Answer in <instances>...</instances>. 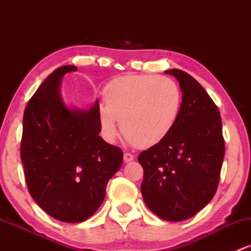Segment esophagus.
Listing matches in <instances>:
<instances>
[{"label":"esophagus","mask_w":251,"mask_h":251,"mask_svg":"<svg viewBox=\"0 0 251 251\" xmlns=\"http://www.w3.org/2000/svg\"><path fill=\"white\" fill-rule=\"evenodd\" d=\"M133 159H134V155L133 154L127 153V152H126V153H124V160H125V163L132 162V160H133Z\"/></svg>","instance_id":"obj_1"}]
</instances>
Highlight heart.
Segmentation results:
<instances>
[{
    "label": "heart",
    "instance_id": "1",
    "mask_svg": "<svg viewBox=\"0 0 251 251\" xmlns=\"http://www.w3.org/2000/svg\"><path fill=\"white\" fill-rule=\"evenodd\" d=\"M105 106L98 109L100 131L113 142L117 123L132 145L149 149L162 143L177 123L181 92L166 76L124 75L113 79L102 91Z\"/></svg>",
    "mask_w": 251,
    "mask_h": 251
}]
</instances>
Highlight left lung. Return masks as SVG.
<instances>
[{
  "label": "left lung",
  "mask_w": 251,
  "mask_h": 251,
  "mask_svg": "<svg viewBox=\"0 0 251 251\" xmlns=\"http://www.w3.org/2000/svg\"><path fill=\"white\" fill-rule=\"evenodd\" d=\"M165 73L179 81V116L162 143L138 155L144 169L140 190L153 214L180 222L200 212L215 196L226 146L220 111L205 89L186 72Z\"/></svg>",
  "instance_id": "8db88e82"
}]
</instances>
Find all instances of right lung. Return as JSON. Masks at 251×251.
<instances>
[{
    "label": "right lung",
    "instance_id": "obj_1",
    "mask_svg": "<svg viewBox=\"0 0 251 251\" xmlns=\"http://www.w3.org/2000/svg\"><path fill=\"white\" fill-rule=\"evenodd\" d=\"M62 66L41 83L24 114L21 160L33 200L56 220L79 223L101 205L108 180L123 163V151L99 135V102L70 109L60 97Z\"/></svg>",
    "mask_w": 251,
    "mask_h": 251
}]
</instances>
